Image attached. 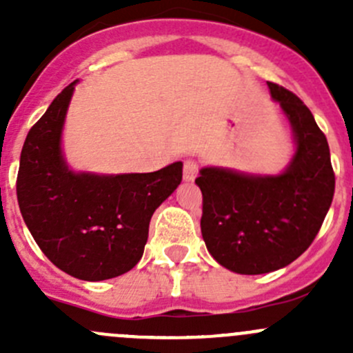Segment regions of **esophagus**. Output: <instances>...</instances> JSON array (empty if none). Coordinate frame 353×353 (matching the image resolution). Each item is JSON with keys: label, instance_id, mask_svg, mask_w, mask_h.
I'll list each match as a JSON object with an SVG mask.
<instances>
[{"label": "esophagus", "instance_id": "esophagus-1", "mask_svg": "<svg viewBox=\"0 0 353 353\" xmlns=\"http://www.w3.org/2000/svg\"><path fill=\"white\" fill-rule=\"evenodd\" d=\"M198 169H199V165H198L196 160H193V159L184 160V179L193 181L194 177H196Z\"/></svg>", "mask_w": 353, "mask_h": 353}]
</instances>
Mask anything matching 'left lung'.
<instances>
[{
	"instance_id": "1",
	"label": "left lung",
	"mask_w": 353,
	"mask_h": 353,
	"mask_svg": "<svg viewBox=\"0 0 353 353\" xmlns=\"http://www.w3.org/2000/svg\"><path fill=\"white\" fill-rule=\"evenodd\" d=\"M297 145L280 176H245L205 167L201 234L210 254L230 272L261 275L297 259L318 236L334 194V172L325 133L307 105L268 81Z\"/></svg>"
}]
</instances>
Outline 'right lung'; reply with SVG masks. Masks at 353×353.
I'll list each match as a JSON object with an SVG mask.
<instances>
[{"mask_svg": "<svg viewBox=\"0 0 353 353\" xmlns=\"http://www.w3.org/2000/svg\"><path fill=\"white\" fill-rule=\"evenodd\" d=\"M77 81L30 128L20 155L17 198L32 237L52 265L99 282L130 272L143 256L148 225L183 181V163L147 174L73 172L61 130Z\"/></svg>", "mask_w": 353, "mask_h": 353, "instance_id": "add662e5", "label": "right lung"}]
</instances>
